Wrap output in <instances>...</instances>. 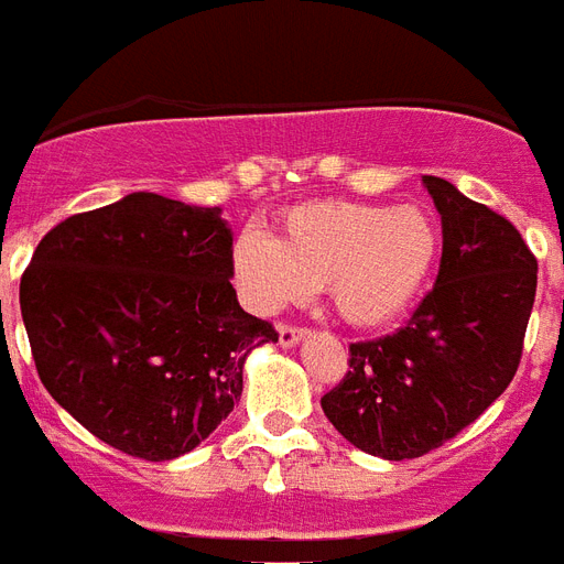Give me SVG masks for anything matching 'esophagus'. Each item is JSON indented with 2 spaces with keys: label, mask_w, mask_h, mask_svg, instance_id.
<instances>
[{
  "label": "esophagus",
  "mask_w": 564,
  "mask_h": 564,
  "mask_svg": "<svg viewBox=\"0 0 564 564\" xmlns=\"http://www.w3.org/2000/svg\"><path fill=\"white\" fill-rule=\"evenodd\" d=\"M307 337V330L304 328H292V325H278V343H281L283 349H292L295 343Z\"/></svg>",
  "instance_id": "obj_1"
}]
</instances>
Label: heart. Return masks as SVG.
Instances as JSON below:
<instances>
[{
    "label": "heart",
    "mask_w": 564,
    "mask_h": 564,
    "mask_svg": "<svg viewBox=\"0 0 564 564\" xmlns=\"http://www.w3.org/2000/svg\"><path fill=\"white\" fill-rule=\"evenodd\" d=\"M441 251L432 215L414 204H307L281 221L278 239L245 230L234 278L257 313H274L322 286L339 319L381 328L420 299Z\"/></svg>",
    "instance_id": "1"
}]
</instances>
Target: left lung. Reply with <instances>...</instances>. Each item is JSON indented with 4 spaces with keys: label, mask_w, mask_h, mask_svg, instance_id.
I'll use <instances>...</instances> for the list:
<instances>
[{
    "label": "left lung",
    "mask_w": 564,
    "mask_h": 564,
    "mask_svg": "<svg viewBox=\"0 0 564 564\" xmlns=\"http://www.w3.org/2000/svg\"><path fill=\"white\" fill-rule=\"evenodd\" d=\"M444 230L435 290L405 328L351 343L349 372L322 397L339 435L387 462L432 453L470 425L518 372L539 263L511 221L423 177Z\"/></svg>",
    "instance_id": "8db88e82"
}]
</instances>
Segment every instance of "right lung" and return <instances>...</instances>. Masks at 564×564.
<instances>
[{
  "label": "right lung",
  "mask_w": 564,
  "mask_h": 564,
  "mask_svg": "<svg viewBox=\"0 0 564 564\" xmlns=\"http://www.w3.org/2000/svg\"><path fill=\"white\" fill-rule=\"evenodd\" d=\"M221 206L153 192L70 215L20 281L32 358L50 397L102 444L171 462L242 397L245 358L278 343L245 313Z\"/></svg>",
  "instance_id": "right-lung-1"
}]
</instances>
